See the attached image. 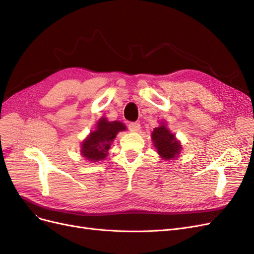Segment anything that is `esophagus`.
Instances as JSON below:
<instances>
[{"label": "esophagus", "instance_id": "34e87169", "mask_svg": "<svg viewBox=\"0 0 254 254\" xmlns=\"http://www.w3.org/2000/svg\"><path fill=\"white\" fill-rule=\"evenodd\" d=\"M128 128L130 131L137 132L141 129V125L139 124V123H130V124L128 125Z\"/></svg>", "mask_w": 254, "mask_h": 254}]
</instances>
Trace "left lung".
Listing matches in <instances>:
<instances>
[{
	"label": "left lung",
	"instance_id": "obj_1",
	"mask_svg": "<svg viewBox=\"0 0 254 254\" xmlns=\"http://www.w3.org/2000/svg\"><path fill=\"white\" fill-rule=\"evenodd\" d=\"M151 140L159 156L163 160L170 161L180 156L182 145L176 134L167 128L166 122H160V126L153 129Z\"/></svg>",
	"mask_w": 254,
	"mask_h": 254
}]
</instances>
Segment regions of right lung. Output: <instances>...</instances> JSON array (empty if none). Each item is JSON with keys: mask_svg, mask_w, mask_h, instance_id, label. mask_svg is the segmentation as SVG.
Instances as JSON below:
<instances>
[{"mask_svg": "<svg viewBox=\"0 0 254 254\" xmlns=\"http://www.w3.org/2000/svg\"><path fill=\"white\" fill-rule=\"evenodd\" d=\"M127 128L120 121H108L103 117L96 122L95 130L91 131L80 144V155L90 162H98L108 156L117 134Z\"/></svg>", "mask_w": 254, "mask_h": 254, "instance_id": "1", "label": "right lung"}]
</instances>
